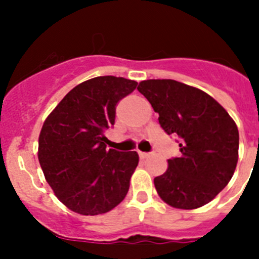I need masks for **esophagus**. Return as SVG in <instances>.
I'll return each mask as SVG.
<instances>
[{"label":"esophagus","mask_w":259,"mask_h":259,"mask_svg":"<svg viewBox=\"0 0 259 259\" xmlns=\"http://www.w3.org/2000/svg\"><path fill=\"white\" fill-rule=\"evenodd\" d=\"M138 155H140L141 159H145V158L150 156V153H145V151H138Z\"/></svg>","instance_id":"obj_1"}]
</instances>
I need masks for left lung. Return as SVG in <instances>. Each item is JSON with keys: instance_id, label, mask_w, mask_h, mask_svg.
<instances>
[{"instance_id": "left-lung-1", "label": "left lung", "mask_w": 259, "mask_h": 259, "mask_svg": "<svg viewBox=\"0 0 259 259\" xmlns=\"http://www.w3.org/2000/svg\"><path fill=\"white\" fill-rule=\"evenodd\" d=\"M138 91L159 114L168 136H178L179 158L154 179L156 192L179 209L203 207L225 188L238 160V129L213 97L170 79L145 80Z\"/></svg>"}]
</instances>
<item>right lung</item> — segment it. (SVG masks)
Returning <instances> with one entry per match:
<instances>
[{
    "mask_svg": "<svg viewBox=\"0 0 259 259\" xmlns=\"http://www.w3.org/2000/svg\"><path fill=\"white\" fill-rule=\"evenodd\" d=\"M138 82L99 76L76 85L46 118L38 158L56 197L76 213L95 216L117 207L138 166L136 151L106 147L116 105Z\"/></svg>",
    "mask_w": 259,
    "mask_h": 259,
    "instance_id": "right-lung-1",
    "label": "right lung"
}]
</instances>
